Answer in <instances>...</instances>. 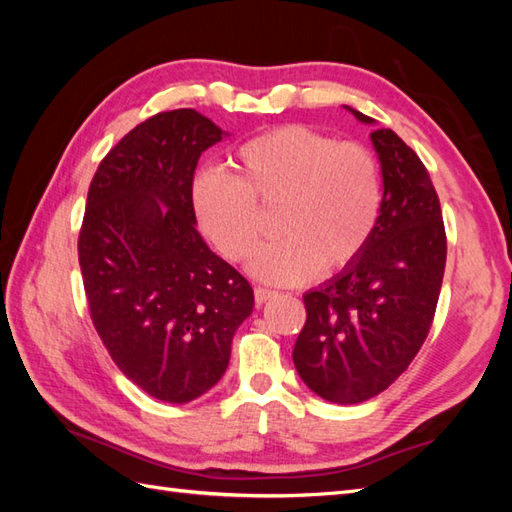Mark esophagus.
<instances>
[{"label":"esophagus","instance_id":"1","mask_svg":"<svg viewBox=\"0 0 512 512\" xmlns=\"http://www.w3.org/2000/svg\"><path fill=\"white\" fill-rule=\"evenodd\" d=\"M277 295L275 290H270V288H264V286H257L255 288V301L259 303V306H262V303H266L268 299H273Z\"/></svg>","mask_w":512,"mask_h":512}]
</instances>
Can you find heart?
I'll list each match as a JSON object with an SVG mask.
<instances>
[{
	"instance_id": "b5f03b06",
	"label": "heart",
	"mask_w": 512,
	"mask_h": 512,
	"mask_svg": "<svg viewBox=\"0 0 512 512\" xmlns=\"http://www.w3.org/2000/svg\"><path fill=\"white\" fill-rule=\"evenodd\" d=\"M237 176L206 169L191 204L206 239L228 262H244L264 231L259 209L279 204L281 235L257 250L253 275L270 284H303L339 273L367 248L378 222L380 169L356 140H334L306 125H281L235 151Z\"/></svg>"
}]
</instances>
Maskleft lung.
<instances>
[{
  "instance_id": "8db88e82",
  "label": "left lung",
  "mask_w": 512,
  "mask_h": 512,
  "mask_svg": "<svg viewBox=\"0 0 512 512\" xmlns=\"http://www.w3.org/2000/svg\"><path fill=\"white\" fill-rule=\"evenodd\" d=\"M372 143L385 184L372 239L339 277L303 295L306 323L292 350L303 383L336 405L378 396L411 365L436 317L447 264L427 167L391 129H376Z\"/></svg>"
}]
</instances>
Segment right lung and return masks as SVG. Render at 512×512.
Segmentation results:
<instances>
[{
  "label": "right lung",
  "instance_id": "add662e5",
  "mask_svg": "<svg viewBox=\"0 0 512 512\" xmlns=\"http://www.w3.org/2000/svg\"><path fill=\"white\" fill-rule=\"evenodd\" d=\"M222 129L195 110L147 118L90 182L79 264L90 317L121 372L158 400L206 394L253 312V288L204 244L193 173Z\"/></svg>",
  "mask_w": 512,
  "mask_h": 512
}]
</instances>
